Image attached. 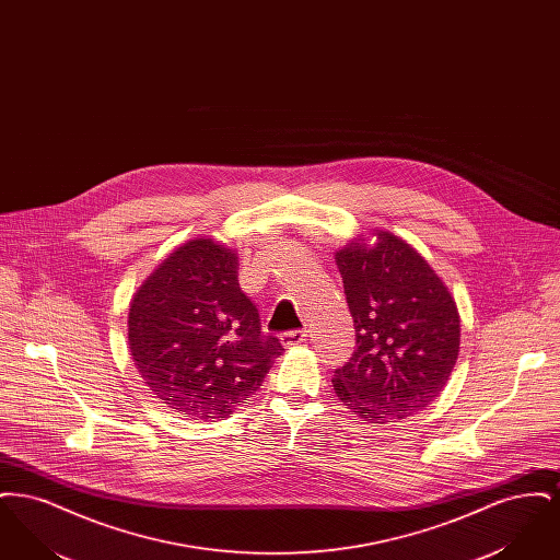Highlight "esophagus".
Wrapping results in <instances>:
<instances>
[{"label":"esophagus","instance_id":"1","mask_svg":"<svg viewBox=\"0 0 560 560\" xmlns=\"http://www.w3.org/2000/svg\"><path fill=\"white\" fill-rule=\"evenodd\" d=\"M281 342H283V347H298V345L306 342V331H304V329L285 331V334L281 336Z\"/></svg>","mask_w":560,"mask_h":560}]
</instances>
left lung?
<instances>
[{"label":"left lung","mask_w":560,"mask_h":560,"mask_svg":"<svg viewBox=\"0 0 560 560\" xmlns=\"http://www.w3.org/2000/svg\"><path fill=\"white\" fill-rule=\"evenodd\" d=\"M375 237L336 254L357 347L331 377L338 399L373 424L428 407L459 350V315L443 281L409 243L386 231Z\"/></svg>","instance_id":"left-lung-1"}]
</instances>
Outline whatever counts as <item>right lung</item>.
<instances>
[{
  "label": "right lung",
  "instance_id": "right-lung-1",
  "mask_svg": "<svg viewBox=\"0 0 560 560\" xmlns=\"http://www.w3.org/2000/svg\"><path fill=\"white\" fill-rule=\"evenodd\" d=\"M128 340L144 384L190 420L229 418L283 352L241 292L237 254L212 240L188 241L144 281Z\"/></svg>",
  "mask_w": 560,
  "mask_h": 560
}]
</instances>
